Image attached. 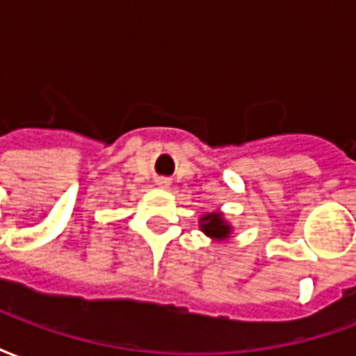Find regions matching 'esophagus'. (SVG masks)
Returning a JSON list of instances; mask_svg holds the SVG:
<instances>
[{
    "mask_svg": "<svg viewBox=\"0 0 356 356\" xmlns=\"http://www.w3.org/2000/svg\"><path fill=\"white\" fill-rule=\"evenodd\" d=\"M162 183H165V181H162Z\"/></svg>",
    "mask_w": 356,
    "mask_h": 356,
    "instance_id": "obj_1",
    "label": "esophagus"
}]
</instances>
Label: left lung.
I'll return each instance as SVG.
<instances>
[{
	"mask_svg": "<svg viewBox=\"0 0 356 356\" xmlns=\"http://www.w3.org/2000/svg\"><path fill=\"white\" fill-rule=\"evenodd\" d=\"M202 231L213 236V238H227V234L231 232V227L225 223L221 213H209L202 219Z\"/></svg>",
	"mask_w": 356,
	"mask_h": 356,
	"instance_id": "8db88e82",
	"label": "left lung"
}]
</instances>
